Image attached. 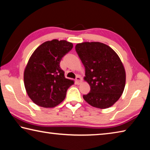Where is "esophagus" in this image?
Instances as JSON below:
<instances>
[{
  "label": "esophagus",
  "instance_id": "34e87169",
  "mask_svg": "<svg viewBox=\"0 0 150 150\" xmlns=\"http://www.w3.org/2000/svg\"><path fill=\"white\" fill-rule=\"evenodd\" d=\"M82 78H81L80 76L78 75L76 78V84H78V85L80 84V83H82Z\"/></svg>",
  "mask_w": 150,
  "mask_h": 150
}]
</instances>
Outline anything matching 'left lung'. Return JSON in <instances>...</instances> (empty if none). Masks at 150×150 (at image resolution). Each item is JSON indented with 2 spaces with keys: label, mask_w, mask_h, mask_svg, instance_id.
Wrapping results in <instances>:
<instances>
[{
  "label": "left lung",
  "mask_w": 150,
  "mask_h": 150,
  "mask_svg": "<svg viewBox=\"0 0 150 150\" xmlns=\"http://www.w3.org/2000/svg\"><path fill=\"white\" fill-rule=\"evenodd\" d=\"M75 49L85 67L83 79L91 89L83 98L98 109L113 105L122 96L126 83L125 67L119 57L100 42H83Z\"/></svg>",
  "instance_id": "1"
}]
</instances>
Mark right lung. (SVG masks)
Masks as SVG:
<instances>
[{
	"label": "right lung",
	"mask_w": 150,
	"mask_h": 150,
	"mask_svg": "<svg viewBox=\"0 0 150 150\" xmlns=\"http://www.w3.org/2000/svg\"><path fill=\"white\" fill-rule=\"evenodd\" d=\"M73 47L66 40L52 39L42 43L29 59L23 73L25 88L34 103L52 108L64 100L74 80L67 79L60 67L62 58Z\"/></svg>",
	"instance_id": "right-lung-1"
}]
</instances>
